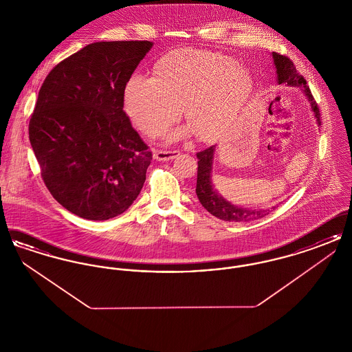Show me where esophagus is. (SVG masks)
Segmentation results:
<instances>
[{"label": "esophagus", "mask_w": 352, "mask_h": 352, "mask_svg": "<svg viewBox=\"0 0 352 352\" xmlns=\"http://www.w3.org/2000/svg\"><path fill=\"white\" fill-rule=\"evenodd\" d=\"M181 153L178 151H154V158L157 161H171L177 158Z\"/></svg>", "instance_id": "1"}]
</instances>
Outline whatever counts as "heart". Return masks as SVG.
Instances as JSON below:
<instances>
[{
  "mask_svg": "<svg viewBox=\"0 0 352 352\" xmlns=\"http://www.w3.org/2000/svg\"><path fill=\"white\" fill-rule=\"evenodd\" d=\"M252 87L250 71L234 58L186 49L161 58L153 76L133 74L125 84L124 102L128 116L146 135L162 133L182 107L192 133L210 141L231 128Z\"/></svg>",
  "mask_w": 352,
  "mask_h": 352,
  "instance_id": "obj_1",
  "label": "heart"
}]
</instances>
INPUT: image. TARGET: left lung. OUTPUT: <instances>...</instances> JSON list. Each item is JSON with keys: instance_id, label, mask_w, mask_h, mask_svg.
Instances as JSON below:
<instances>
[{"instance_id": "left-lung-1", "label": "left lung", "mask_w": 352, "mask_h": 352, "mask_svg": "<svg viewBox=\"0 0 352 352\" xmlns=\"http://www.w3.org/2000/svg\"><path fill=\"white\" fill-rule=\"evenodd\" d=\"M273 63L277 72V82L278 84H287L293 87H300L303 95L307 98L310 102L311 111L314 112V118H317L318 125H320V115L317 102L310 92V88L306 85V80L303 79L294 63L285 55H280L277 52H272ZM215 146H210L203 151L197 153L198 158V175H197V197L201 201V206L214 217H217L226 221H236V223H245L256 219L264 218L268 215L269 210H250L245 207L236 206L231 201H226L218 191L214 188L212 184V158H214Z\"/></svg>"}]
</instances>
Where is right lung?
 <instances>
[{"instance_id":"1","label":"right lung","mask_w":352,"mask_h":352,"mask_svg":"<svg viewBox=\"0 0 352 352\" xmlns=\"http://www.w3.org/2000/svg\"><path fill=\"white\" fill-rule=\"evenodd\" d=\"M149 41L95 42L52 68L29 122L43 182L88 220L126 211L146 179L151 151L124 112V89Z\"/></svg>"}]
</instances>
